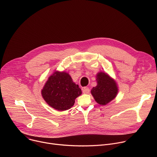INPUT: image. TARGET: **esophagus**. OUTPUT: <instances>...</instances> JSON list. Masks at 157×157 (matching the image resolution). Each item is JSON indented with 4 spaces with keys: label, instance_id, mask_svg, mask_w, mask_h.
Segmentation results:
<instances>
[{
    "label": "esophagus",
    "instance_id": "obj_1",
    "mask_svg": "<svg viewBox=\"0 0 157 157\" xmlns=\"http://www.w3.org/2000/svg\"><path fill=\"white\" fill-rule=\"evenodd\" d=\"M82 93L84 94H89V89L87 87H85L82 89Z\"/></svg>",
    "mask_w": 157,
    "mask_h": 157
}]
</instances>
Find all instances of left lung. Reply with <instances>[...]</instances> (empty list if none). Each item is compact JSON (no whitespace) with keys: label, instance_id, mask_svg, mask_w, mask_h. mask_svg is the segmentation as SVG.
<instances>
[{"label":"left lung","instance_id":"obj_1","mask_svg":"<svg viewBox=\"0 0 157 157\" xmlns=\"http://www.w3.org/2000/svg\"><path fill=\"white\" fill-rule=\"evenodd\" d=\"M97 86L93 87L91 93L94 99L100 105H106L117 96L119 89L117 82L106 73L100 71L96 75Z\"/></svg>","mask_w":157,"mask_h":157}]
</instances>
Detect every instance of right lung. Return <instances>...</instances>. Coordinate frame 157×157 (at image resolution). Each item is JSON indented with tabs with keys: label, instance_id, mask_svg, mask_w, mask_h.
<instances>
[{
	"label": "right lung",
	"instance_id": "obj_1",
	"mask_svg": "<svg viewBox=\"0 0 157 157\" xmlns=\"http://www.w3.org/2000/svg\"><path fill=\"white\" fill-rule=\"evenodd\" d=\"M81 94L79 86L73 82L69 73L65 71H55L41 90V96L45 102L59 111L71 109L76 98Z\"/></svg>",
	"mask_w": 157,
	"mask_h": 157
}]
</instances>
